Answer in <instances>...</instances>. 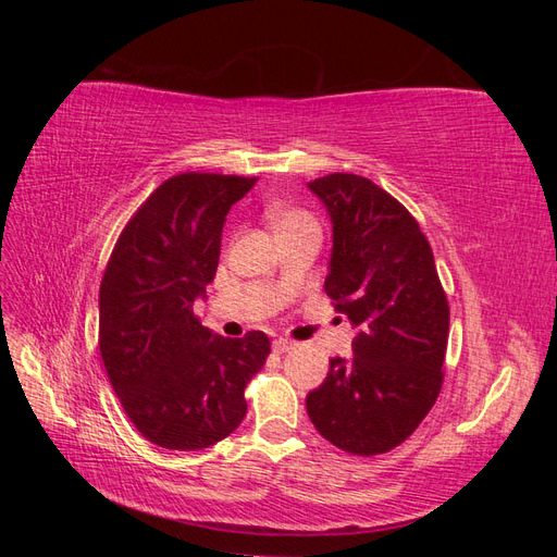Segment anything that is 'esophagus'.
Returning a JSON list of instances; mask_svg holds the SVG:
<instances>
[{"label": "esophagus", "mask_w": 557, "mask_h": 557, "mask_svg": "<svg viewBox=\"0 0 557 557\" xmlns=\"http://www.w3.org/2000/svg\"><path fill=\"white\" fill-rule=\"evenodd\" d=\"M272 348H274V352H288V350H293L295 348V342H290V339H274V344H272Z\"/></svg>", "instance_id": "1"}]
</instances>
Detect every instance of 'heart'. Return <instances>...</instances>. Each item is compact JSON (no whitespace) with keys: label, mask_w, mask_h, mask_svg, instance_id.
<instances>
[{"label":"heart","mask_w":557,"mask_h":557,"mask_svg":"<svg viewBox=\"0 0 557 557\" xmlns=\"http://www.w3.org/2000/svg\"><path fill=\"white\" fill-rule=\"evenodd\" d=\"M269 218H272V225L276 227V232L313 221V218H311L307 211H299V209H285V207H276V209H272V211H269Z\"/></svg>","instance_id":"b5f03b06"}]
</instances>
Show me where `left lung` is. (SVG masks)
Here are the masks:
<instances>
[{
  "label": "left lung",
  "instance_id": "left-lung-1",
  "mask_svg": "<svg viewBox=\"0 0 557 557\" xmlns=\"http://www.w3.org/2000/svg\"><path fill=\"white\" fill-rule=\"evenodd\" d=\"M309 188L332 218L325 293L358 336L348 362L330 360L307 411L330 444L369 458L407 442L440 397L448 299L428 237L391 193L342 172Z\"/></svg>",
  "mask_w": 557,
  "mask_h": 557
}]
</instances>
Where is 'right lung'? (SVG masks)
Masks as SVG:
<instances>
[{
    "mask_svg": "<svg viewBox=\"0 0 557 557\" xmlns=\"http://www.w3.org/2000/svg\"><path fill=\"white\" fill-rule=\"evenodd\" d=\"M256 181L201 172L166 178L107 262L99 352L132 425L162 448H209L237 430L246 385L272 350L264 332L227 339L193 311L215 276L225 215Z\"/></svg>",
    "mask_w": 557,
    "mask_h": 557,
    "instance_id": "right-lung-1",
    "label": "right lung"
}]
</instances>
